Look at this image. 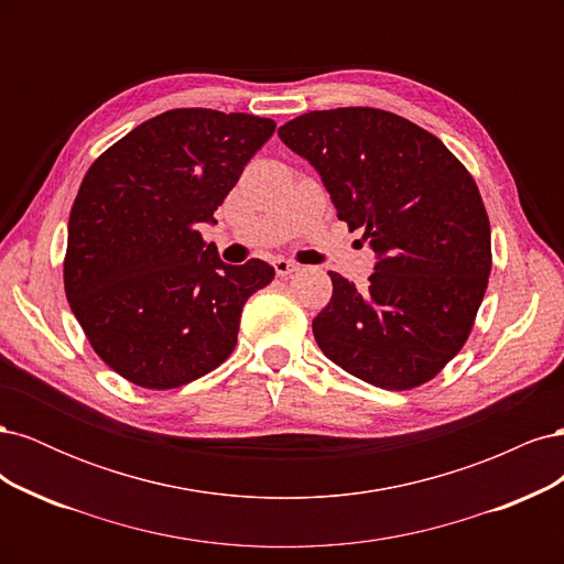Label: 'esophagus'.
Instances as JSON below:
<instances>
[{
    "label": "esophagus",
    "mask_w": 564,
    "mask_h": 564,
    "mask_svg": "<svg viewBox=\"0 0 564 564\" xmlns=\"http://www.w3.org/2000/svg\"><path fill=\"white\" fill-rule=\"evenodd\" d=\"M275 272H278V278H286V275H292V272H296L299 270V265H294V263H289V261H284V259H278L275 263Z\"/></svg>",
    "instance_id": "esophagus-1"
}]
</instances>
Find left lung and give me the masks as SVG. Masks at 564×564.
Listing matches in <instances>:
<instances>
[{
	"label": "left lung",
	"instance_id": "obj_1",
	"mask_svg": "<svg viewBox=\"0 0 564 564\" xmlns=\"http://www.w3.org/2000/svg\"><path fill=\"white\" fill-rule=\"evenodd\" d=\"M278 135L377 253L367 289L329 272L332 301L313 319L317 346L371 386L431 381L466 344L491 270L473 176L433 133L377 108L305 112Z\"/></svg>",
	"mask_w": 564,
	"mask_h": 564
}]
</instances>
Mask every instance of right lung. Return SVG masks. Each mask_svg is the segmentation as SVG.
I'll return each mask as SVG.
<instances>
[{
  "mask_svg": "<svg viewBox=\"0 0 564 564\" xmlns=\"http://www.w3.org/2000/svg\"><path fill=\"white\" fill-rule=\"evenodd\" d=\"M275 131L268 117L178 108L100 155L67 220L65 294L89 344L127 381L166 390L232 352L247 299L275 278L220 261L202 226Z\"/></svg>",
  "mask_w": 564,
  "mask_h": 564,
  "instance_id": "add662e5",
  "label": "right lung"
}]
</instances>
